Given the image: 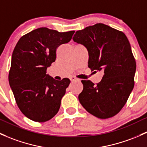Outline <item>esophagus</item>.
Listing matches in <instances>:
<instances>
[{
  "label": "esophagus",
  "instance_id": "1",
  "mask_svg": "<svg viewBox=\"0 0 147 147\" xmlns=\"http://www.w3.org/2000/svg\"><path fill=\"white\" fill-rule=\"evenodd\" d=\"M70 80H71V82L76 81V80H79V79H78V78H76V77H74V76H71V77Z\"/></svg>",
  "mask_w": 147,
  "mask_h": 147
}]
</instances>
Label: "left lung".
Segmentation results:
<instances>
[{"instance_id": "obj_1", "label": "left lung", "mask_w": 147, "mask_h": 147, "mask_svg": "<svg viewBox=\"0 0 147 147\" xmlns=\"http://www.w3.org/2000/svg\"><path fill=\"white\" fill-rule=\"evenodd\" d=\"M73 40L88 50L91 71H104L97 85L81 80L80 103L96 117H113L125 105L135 85L136 62L128 39L122 31L99 23L76 31Z\"/></svg>"}]
</instances>
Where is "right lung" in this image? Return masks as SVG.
Returning a JSON list of instances; mask_svg holds the SVG:
<instances>
[{"instance_id":"1","label":"right lung","mask_w":147,"mask_h":147,"mask_svg":"<svg viewBox=\"0 0 147 147\" xmlns=\"http://www.w3.org/2000/svg\"><path fill=\"white\" fill-rule=\"evenodd\" d=\"M74 32L38 28L20 38L14 49L9 83L19 109L32 121L45 122L59 111L71 81L55 80L46 71L56 59L58 47L70 41Z\"/></svg>"}]
</instances>
